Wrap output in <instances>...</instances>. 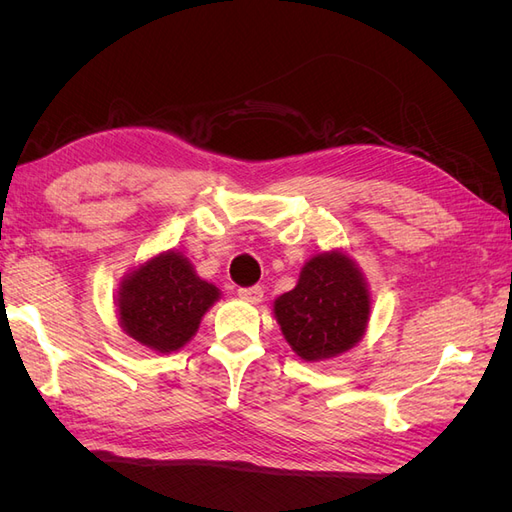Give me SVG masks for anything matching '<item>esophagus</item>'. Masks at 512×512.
<instances>
[{
  "label": "esophagus",
  "instance_id": "1",
  "mask_svg": "<svg viewBox=\"0 0 512 512\" xmlns=\"http://www.w3.org/2000/svg\"><path fill=\"white\" fill-rule=\"evenodd\" d=\"M237 294H239V299H243V301H247V303H254V305L262 301V288H260V286L239 288V290H237Z\"/></svg>",
  "mask_w": 512,
  "mask_h": 512
}]
</instances>
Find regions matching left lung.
I'll return each mask as SVG.
<instances>
[{
	"label": "left lung",
	"instance_id": "8db88e82",
	"mask_svg": "<svg viewBox=\"0 0 512 512\" xmlns=\"http://www.w3.org/2000/svg\"><path fill=\"white\" fill-rule=\"evenodd\" d=\"M273 316L299 359L320 363L350 352L367 333L371 292L344 247L309 258L299 282L273 301Z\"/></svg>",
	"mask_w": 512,
	"mask_h": 512
}]
</instances>
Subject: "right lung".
I'll use <instances>...</instances> for the list:
<instances>
[{"mask_svg":"<svg viewBox=\"0 0 512 512\" xmlns=\"http://www.w3.org/2000/svg\"><path fill=\"white\" fill-rule=\"evenodd\" d=\"M222 299L220 288L198 277L177 250L138 262L115 292L121 331L151 352H179L196 335L200 320Z\"/></svg>","mask_w":512,"mask_h":512,"instance_id":"obj_1","label":"right lung"}]
</instances>
